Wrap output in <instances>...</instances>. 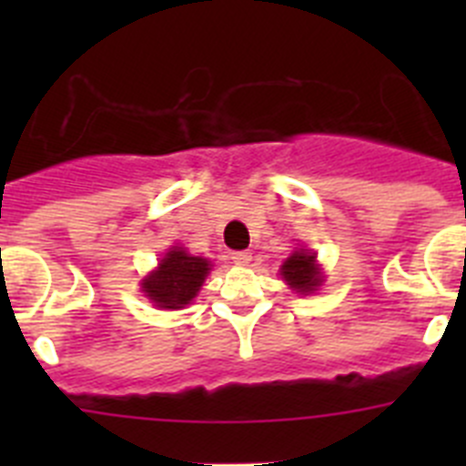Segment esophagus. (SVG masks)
I'll use <instances>...</instances> for the list:
<instances>
[{"label": "esophagus", "mask_w": 466, "mask_h": 466, "mask_svg": "<svg viewBox=\"0 0 466 466\" xmlns=\"http://www.w3.org/2000/svg\"><path fill=\"white\" fill-rule=\"evenodd\" d=\"M230 261L238 263V266H247V263L252 261V252H233L230 254Z\"/></svg>", "instance_id": "34e87169"}]
</instances>
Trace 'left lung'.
I'll use <instances>...</instances> for the list:
<instances>
[{"mask_svg": "<svg viewBox=\"0 0 466 466\" xmlns=\"http://www.w3.org/2000/svg\"><path fill=\"white\" fill-rule=\"evenodd\" d=\"M279 275L299 294H312L322 284V270L317 266V257L312 252H308V249H296L282 263Z\"/></svg>", "mask_w": 466, "mask_h": 466, "instance_id": "obj_1", "label": "left lung"}]
</instances>
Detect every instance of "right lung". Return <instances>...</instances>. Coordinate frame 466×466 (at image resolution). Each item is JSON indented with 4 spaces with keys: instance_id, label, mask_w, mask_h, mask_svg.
I'll list each match as a JSON object with an SVG mask.
<instances>
[{
    "instance_id": "right-lung-1",
    "label": "right lung",
    "mask_w": 466,
    "mask_h": 466,
    "mask_svg": "<svg viewBox=\"0 0 466 466\" xmlns=\"http://www.w3.org/2000/svg\"><path fill=\"white\" fill-rule=\"evenodd\" d=\"M212 263L203 257H191L184 247H172L160 258L158 268L142 279L144 296H149L163 310H179L196 299Z\"/></svg>"
}]
</instances>
